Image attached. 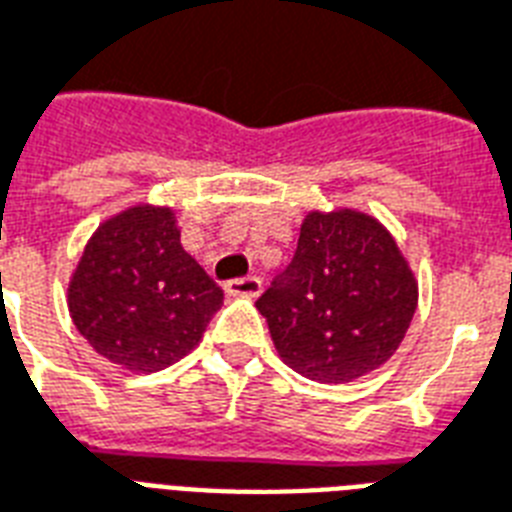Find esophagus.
Instances as JSON below:
<instances>
[{
	"label": "esophagus",
	"mask_w": 512,
	"mask_h": 512,
	"mask_svg": "<svg viewBox=\"0 0 512 512\" xmlns=\"http://www.w3.org/2000/svg\"><path fill=\"white\" fill-rule=\"evenodd\" d=\"M224 291L229 293V296H243V299H256L261 293V280L259 277H237V280H229L227 285H224Z\"/></svg>",
	"instance_id": "34e87169"
}]
</instances>
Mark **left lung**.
Instances as JSON below:
<instances>
[{
    "instance_id": "left-lung-1",
    "label": "left lung",
    "mask_w": 512,
    "mask_h": 512,
    "mask_svg": "<svg viewBox=\"0 0 512 512\" xmlns=\"http://www.w3.org/2000/svg\"><path fill=\"white\" fill-rule=\"evenodd\" d=\"M419 285L384 224L355 208L310 211L283 275L256 301L277 355L296 374L344 384L395 355Z\"/></svg>"
}]
</instances>
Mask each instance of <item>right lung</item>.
<instances>
[{
	"instance_id": "add662e5",
	"label": "right lung",
	"mask_w": 512,
	"mask_h": 512,
	"mask_svg": "<svg viewBox=\"0 0 512 512\" xmlns=\"http://www.w3.org/2000/svg\"><path fill=\"white\" fill-rule=\"evenodd\" d=\"M224 293L184 251L168 205H130L87 240L69 280L77 331L109 363L152 374L200 344Z\"/></svg>"
}]
</instances>
